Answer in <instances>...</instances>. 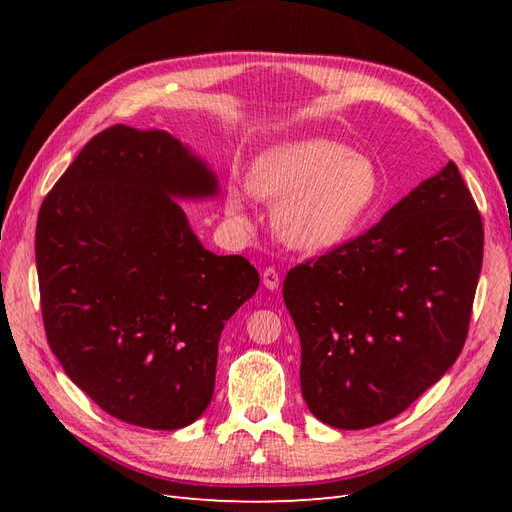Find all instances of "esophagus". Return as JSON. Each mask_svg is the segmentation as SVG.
Here are the masks:
<instances>
[{"label": "esophagus", "instance_id": "1", "mask_svg": "<svg viewBox=\"0 0 512 512\" xmlns=\"http://www.w3.org/2000/svg\"><path fill=\"white\" fill-rule=\"evenodd\" d=\"M262 284L269 290H277V286H280V273L275 271V267H267L262 271Z\"/></svg>", "mask_w": 512, "mask_h": 512}]
</instances>
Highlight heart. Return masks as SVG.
I'll return each mask as SVG.
<instances>
[{
    "mask_svg": "<svg viewBox=\"0 0 512 512\" xmlns=\"http://www.w3.org/2000/svg\"><path fill=\"white\" fill-rule=\"evenodd\" d=\"M250 190L275 205L277 235L299 250H324L346 241L380 205L384 185L376 162L331 138L273 147L252 168ZM226 213L247 224L239 190H228Z\"/></svg>",
    "mask_w": 512,
    "mask_h": 512,
    "instance_id": "b5f03b06",
    "label": "heart"
}]
</instances>
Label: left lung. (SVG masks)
I'll return each instance as SVG.
<instances>
[{
  "label": "left lung",
  "mask_w": 512,
  "mask_h": 512,
  "mask_svg": "<svg viewBox=\"0 0 512 512\" xmlns=\"http://www.w3.org/2000/svg\"><path fill=\"white\" fill-rule=\"evenodd\" d=\"M483 220L455 162L384 218L288 271L301 393L337 429L391 421L466 344L483 267Z\"/></svg>",
  "instance_id": "1"
}]
</instances>
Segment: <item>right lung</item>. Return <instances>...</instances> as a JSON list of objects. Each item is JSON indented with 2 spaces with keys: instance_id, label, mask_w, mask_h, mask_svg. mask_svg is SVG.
Wrapping results in <instances>:
<instances>
[{
  "instance_id": "obj_1",
  "label": "right lung",
  "mask_w": 512,
  "mask_h": 512,
  "mask_svg": "<svg viewBox=\"0 0 512 512\" xmlns=\"http://www.w3.org/2000/svg\"><path fill=\"white\" fill-rule=\"evenodd\" d=\"M218 181L166 130L113 126L42 200L36 267L44 333L68 378L119 421L181 429L213 397L226 320L258 271L215 256L179 198Z\"/></svg>"
}]
</instances>
